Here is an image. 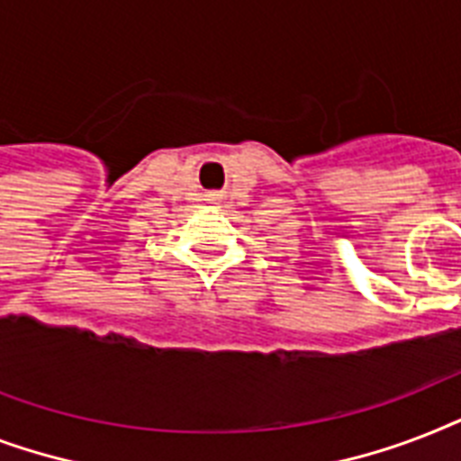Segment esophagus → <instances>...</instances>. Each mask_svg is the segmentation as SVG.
Listing matches in <instances>:
<instances>
[{
    "label": "esophagus",
    "mask_w": 461,
    "mask_h": 461,
    "mask_svg": "<svg viewBox=\"0 0 461 461\" xmlns=\"http://www.w3.org/2000/svg\"><path fill=\"white\" fill-rule=\"evenodd\" d=\"M208 201H215V195H210V198H208Z\"/></svg>",
    "instance_id": "obj_1"
}]
</instances>
